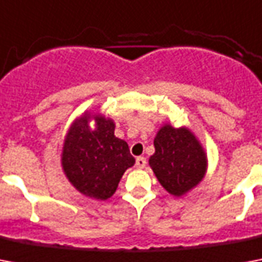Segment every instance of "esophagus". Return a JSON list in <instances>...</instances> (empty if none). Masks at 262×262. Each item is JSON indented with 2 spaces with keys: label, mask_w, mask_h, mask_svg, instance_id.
Returning <instances> with one entry per match:
<instances>
[{
  "label": "esophagus",
  "mask_w": 262,
  "mask_h": 262,
  "mask_svg": "<svg viewBox=\"0 0 262 262\" xmlns=\"http://www.w3.org/2000/svg\"><path fill=\"white\" fill-rule=\"evenodd\" d=\"M147 166V159L143 158V156H139L137 159H136V167L137 168H144Z\"/></svg>",
  "instance_id": "esophagus-1"
}]
</instances>
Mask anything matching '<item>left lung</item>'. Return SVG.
Here are the masks:
<instances>
[{"label": "left lung", "mask_w": 262, "mask_h": 262, "mask_svg": "<svg viewBox=\"0 0 262 262\" xmlns=\"http://www.w3.org/2000/svg\"><path fill=\"white\" fill-rule=\"evenodd\" d=\"M155 154L149 166L162 186L174 195H182L203 179L207 158L190 132L166 125L156 135Z\"/></svg>", "instance_id": "8db88e82"}]
</instances>
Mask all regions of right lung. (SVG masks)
I'll return each mask as SVG.
<instances>
[{
    "instance_id": "right-lung-1",
    "label": "right lung",
    "mask_w": 262,
    "mask_h": 262,
    "mask_svg": "<svg viewBox=\"0 0 262 262\" xmlns=\"http://www.w3.org/2000/svg\"><path fill=\"white\" fill-rule=\"evenodd\" d=\"M95 118L92 129L88 121ZM135 164L126 141L114 136V122L100 115L80 117L68 133L62 167L72 185L83 194L107 200L114 194L126 168Z\"/></svg>"
}]
</instances>
